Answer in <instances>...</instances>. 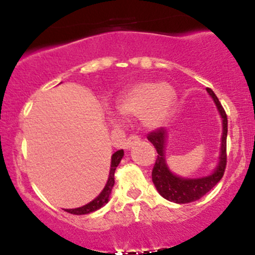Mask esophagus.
Wrapping results in <instances>:
<instances>
[{
    "label": "esophagus",
    "mask_w": 255,
    "mask_h": 255,
    "mask_svg": "<svg viewBox=\"0 0 255 255\" xmlns=\"http://www.w3.org/2000/svg\"><path fill=\"white\" fill-rule=\"evenodd\" d=\"M139 140H140L139 135H136V134H130V135L127 137V140H126L125 147L126 148H129L131 145H134V144H136V142H139Z\"/></svg>",
    "instance_id": "34e87169"
}]
</instances>
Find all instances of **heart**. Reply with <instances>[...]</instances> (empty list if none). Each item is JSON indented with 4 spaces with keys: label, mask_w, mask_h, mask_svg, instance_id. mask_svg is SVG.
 <instances>
[{
    "label": "heart",
    "mask_w": 255,
    "mask_h": 255,
    "mask_svg": "<svg viewBox=\"0 0 255 255\" xmlns=\"http://www.w3.org/2000/svg\"><path fill=\"white\" fill-rule=\"evenodd\" d=\"M175 101L176 95L170 85L145 81L126 91L118 109L122 115L140 116L146 127L157 128L171 115Z\"/></svg>",
    "instance_id": "1"
}]
</instances>
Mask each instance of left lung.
Returning a JSON list of instances; mask_svg holds the SVG:
<instances>
[{"label": "left lung", "instance_id": "obj_1", "mask_svg": "<svg viewBox=\"0 0 255 255\" xmlns=\"http://www.w3.org/2000/svg\"><path fill=\"white\" fill-rule=\"evenodd\" d=\"M207 92L211 95L215 101L217 109L223 119V135H222L221 160L213 174L201 178H182L171 174L165 164L164 145L166 131L163 128L150 131L147 134L148 141L152 142L157 151L156 163L152 169V181L156 186L157 191L166 200L174 201L176 204H187L197 201L209 193L223 177L225 166H227V134H228V119L224 108L211 89L207 87Z\"/></svg>", "mask_w": 255, "mask_h": 255}]
</instances>
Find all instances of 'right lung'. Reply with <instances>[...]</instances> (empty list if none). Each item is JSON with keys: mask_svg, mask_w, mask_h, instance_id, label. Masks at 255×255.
<instances>
[{"mask_svg": "<svg viewBox=\"0 0 255 255\" xmlns=\"http://www.w3.org/2000/svg\"><path fill=\"white\" fill-rule=\"evenodd\" d=\"M124 150H119L116 151L115 153L113 154L111 157V168H110V174H109V178H108V182L105 184L104 189L102 191L101 194L98 195L95 200H92L91 203H89L85 206L78 207V209H69V210H64L68 213H72V215H87V213L95 212L97 211L98 209H101L103 205H105L109 201V195L111 193V189H113L114 183H115V177H114V174H115L116 168L121 162L122 157H124Z\"/></svg>", "mask_w": 255, "mask_h": 255, "instance_id": "add662e5", "label": "right lung"}]
</instances>
